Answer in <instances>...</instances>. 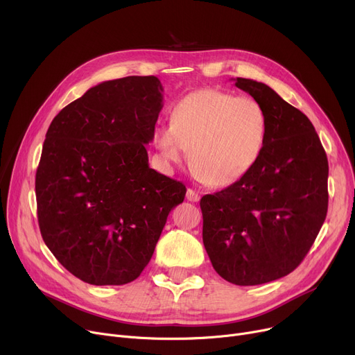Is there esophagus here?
<instances>
[{"mask_svg": "<svg viewBox=\"0 0 355 355\" xmlns=\"http://www.w3.org/2000/svg\"><path fill=\"white\" fill-rule=\"evenodd\" d=\"M187 200L191 201V202H197V201L200 200V194H198L196 190L189 189V190H187Z\"/></svg>", "mask_w": 355, "mask_h": 355, "instance_id": "esophagus-1", "label": "esophagus"}]
</instances>
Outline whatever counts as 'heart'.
Instances as JSON below:
<instances>
[{
  "label": "heart",
  "instance_id": "1",
  "mask_svg": "<svg viewBox=\"0 0 355 355\" xmlns=\"http://www.w3.org/2000/svg\"><path fill=\"white\" fill-rule=\"evenodd\" d=\"M266 134V112L257 101L202 89L177 102L171 125L158 126L154 142L168 164H181L191 151L196 177L211 187H226L254 166Z\"/></svg>",
  "mask_w": 355,
  "mask_h": 355
}]
</instances>
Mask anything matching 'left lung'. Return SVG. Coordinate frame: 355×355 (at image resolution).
<instances>
[{
	"label": "left lung",
	"instance_id": "left-lung-1",
	"mask_svg": "<svg viewBox=\"0 0 355 355\" xmlns=\"http://www.w3.org/2000/svg\"><path fill=\"white\" fill-rule=\"evenodd\" d=\"M234 82L263 106L266 142L243 178L200 200L202 243L223 279L253 286L289 275L313 245L328 210V159L300 109L265 83Z\"/></svg>",
	"mask_w": 355,
	"mask_h": 355
}]
</instances>
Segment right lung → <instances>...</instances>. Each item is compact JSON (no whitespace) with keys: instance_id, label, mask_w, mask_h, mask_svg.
Returning <instances> with one entry per match:
<instances>
[{"instance_id":"1","label":"right lung","mask_w":355,"mask_h":355,"mask_svg":"<svg viewBox=\"0 0 355 355\" xmlns=\"http://www.w3.org/2000/svg\"><path fill=\"white\" fill-rule=\"evenodd\" d=\"M162 92L155 76L102 82L49 126L35 174L39 226L54 257L86 284L135 281L184 201L185 185L148 164Z\"/></svg>"}]
</instances>
